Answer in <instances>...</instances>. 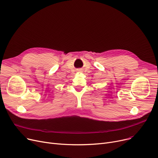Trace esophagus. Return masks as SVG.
Listing matches in <instances>:
<instances>
[{
  "label": "esophagus",
  "instance_id": "34e87169",
  "mask_svg": "<svg viewBox=\"0 0 158 158\" xmlns=\"http://www.w3.org/2000/svg\"><path fill=\"white\" fill-rule=\"evenodd\" d=\"M81 70H82L81 69H79V70H78V71H79V72H81Z\"/></svg>",
  "mask_w": 158,
  "mask_h": 158
}]
</instances>
